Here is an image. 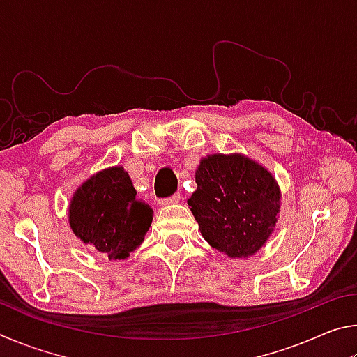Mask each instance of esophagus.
Instances as JSON below:
<instances>
[{"instance_id":"1","label":"esophagus","mask_w":357,"mask_h":357,"mask_svg":"<svg viewBox=\"0 0 357 357\" xmlns=\"http://www.w3.org/2000/svg\"><path fill=\"white\" fill-rule=\"evenodd\" d=\"M179 200H181L179 193H174V195L168 197V198H162V200H159V204H160V206H168V204H174V203H178Z\"/></svg>"}]
</instances>
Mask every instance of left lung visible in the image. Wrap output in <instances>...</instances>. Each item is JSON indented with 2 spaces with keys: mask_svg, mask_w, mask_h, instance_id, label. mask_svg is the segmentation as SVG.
<instances>
[{
  "mask_svg": "<svg viewBox=\"0 0 357 357\" xmlns=\"http://www.w3.org/2000/svg\"><path fill=\"white\" fill-rule=\"evenodd\" d=\"M187 200L203 238L229 258H245L273 234L280 189L264 167L243 154L203 157Z\"/></svg>",
  "mask_w": 357,
  "mask_h": 357,
  "instance_id": "1",
  "label": "left lung"
}]
</instances>
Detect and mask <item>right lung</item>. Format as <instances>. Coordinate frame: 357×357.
Returning a JSON list of instances; mask_svg holds the SVG:
<instances>
[{
	"instance_id": "1",
	"label": "right lung",
	"mask_w": 357,
	"mask_h": 357,
	"mask_svg": "<svg viewBox=\"0 0 357 357\" xmlns=\"http://www.w3.org/2000/svg\"><path fill=\"white\" fill-rule=\"evenodd\" d=\"M154 211L137 198L123 167L105 168L75 190L69 223L75 236L108 259H126L143 243Z\"/></svg>"
}]
</instances>
